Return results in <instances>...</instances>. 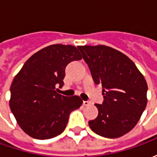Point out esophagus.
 <instances>
[{
    "instance_id": "34e87169",
    "label": "esophagus",
    "mask_w": 157,
    "mask_h": 157,
    "mask_svg": "<svg viewBox=\"0 0 157 157\" xmlns=\"http://www.w3.org/2000/svg\"><path fill=\"white\" fill-rule=\"evenodd\" d=\"M90 104H91L90 101H83V105L84 106H89Z\"/></svg>"
}]
</instances>
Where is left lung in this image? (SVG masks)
<instances>
[{"mask_svg": "<svg viewBox=\"0 0 157 157\" xmlns=\"http://www.w3.org/2000/svg\"><path fill=\"white\" fill-rule=\"evenodd\" d=\"M92 79L102 85L103 102L95 104L98 115L89 121L96 134L118 138L138 123L147 103V84L135 63L117 49L105 45L78 46Z\"/></svg>", "mask_w": 157, "mask_h": 157, "instance_id": "1", "label": "left lung"}]
</instances>
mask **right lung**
<instances>
[{
  "label": "right lung",
  "mask_w": 157,
  "mask_h": 157,
  "mask_svg": "<svg viewBox=\"0 0 157 157\" xmlns=\"http://www.w3.org/2000/svg\"><path fill=\"white\" fill-rule=\"evenodd\" d=\"M82 58L75 46L50 45L32 55L14 77L10 108L27 135L48 140L65 130L70 113L82 106V100L60 95L55 87L64 85L66 65Z\"/></svg>",
  "instance_id": "right-lung-1"
}]
</instances>
